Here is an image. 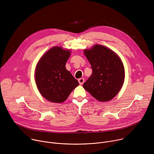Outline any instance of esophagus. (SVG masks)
<instances>
[{"label": "esophagus", "instance_id": "1", "mask_svg": "<svg viewBox=\"0 0 154 154\" xmlns=\"http://www.w3.org/2000/svg\"><path fill=\"white\" fill-rule=\"evenodd\" d=\"M78 81H79L80 85H83V83L84 82H85V80H84V79H83V78H80V79H79L78 80Z\"/></svg>", "mask_w": 154, "mask_h": 154}]
</instances>
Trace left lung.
<instances>
[{"instance_id":"obj_1","label":"left lung","mask_w":154,"mask_h":154,"mask_svg":"<svg viewBox=\"0 0 154 154\" xmlns=\"http://www.w3.org/2000/svg\"><path fill=\"white\" fill-rule=\"evenodd\" d=\"M93 70L83 85L95 99L105 102L112 99L120 91L124 80V69L119 57L112 50L95 45L85 50Z\"/></svg>"}]
</instances>
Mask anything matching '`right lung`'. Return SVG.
I'll use <instances>...</instances> for the list:
<instances>
[{"instance_id": "add662e5", "label": "right lung", "mask_w": 154, "mask_h": 154, "mask_svg": "<svg viewBox=\"0 0 154 154\" xmlns=\"http://www.w3.org/2000/svg\"><path fill=\"white\" fill-rule=\"evenodd\" d=\"M69 51L54 47L39 60L35 72V81L41 95L47 100L61 103L79 83L65 65Z\"/></svg>"}]
</instances>
